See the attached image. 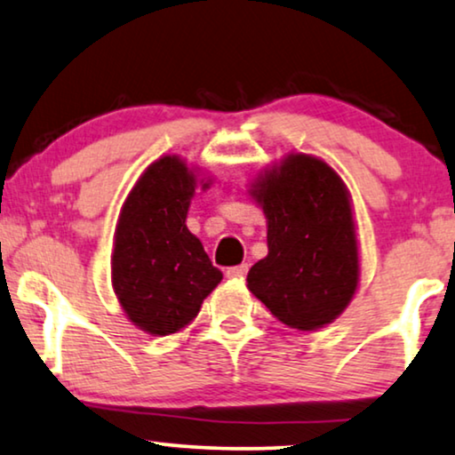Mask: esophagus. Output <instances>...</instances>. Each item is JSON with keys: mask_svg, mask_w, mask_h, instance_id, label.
<instances>
[{"mask_svg": "<svg viewBox=\"0 0 455 455\" xmlns=\"http://www.w3.org/2000/svg\"><path fill=\"white\" fill-rule=\"evenodd\" d=\"M247 270H250V266H247V264L233 266V268L227 270V276L228 278H243L247 275Z\"/></svg>", "mask_w": 455, "mask_h": 455, "instance_id": "obj_1", "label": "esophagus"}]
</instances>
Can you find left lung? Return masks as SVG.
Listing matches in <instances>:
<instances>
[{"instance_id": "8db88e82", "label": "left lung", "mask_w": 455, "mask_h": 455, "mask_svg": "<svg viewBox=\"0 0 455 455\" xmlns=\"http://www.w3.org/2000/svg\"><path fill=\"white\" fill-rule=\"evenodd\" d=\"M247 193L268 224V256L247 272V289L291 329L331 324L360 283L347 187L320 157L289 154L264 168Z\"/></svg>"}]
</instances>
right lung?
<instances>
[{"label": "right lung", "mask_w": 455, "mask_h": 455, "mask_svg": "<svg viewBox=\"0 0 455 455\" xmlns=\"http://www.w3.org/2000/svg\"><path fill=\"white\" fill-rule=\"evenodd\" d=\"M199 179L183 157L162 156L145 168L120 208L112 287L126 318L154 337L183 331L222 281L202 241L187 228Z\"/></svg>", "instance_id": "obj_1"}]
</instances>
